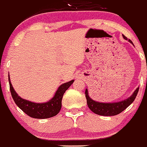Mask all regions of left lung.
Listing matches in <instances>:
<instances>
[{
    "label": "left lung",
    "instance_id": "8db88e82",
    "mask_svg": "<svg viewBox=\"0 0 147 147\" xmlns=\"http://www.w3.org/2000/svg\"><path fill=\"white\" fill-rule=\"evenodd\" d=\"M123 37L125 39L127 40V38L125 36L123 35ZM129 41L133 44V43L130 39H129ZM138 90L139 88H137L134 92V93L127 99L119 101V102L114 103H101L93 100L88 95L87 88L85 90V95H86L88 108L94 113L101 116H115L119 115L121 112L125 110L134 101L137 94L138 93Z\"/></svg>",
    "mask_w": 147,
    "mask_h": 147
}]
</instances>
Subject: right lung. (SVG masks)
<instances>
[{
  "instance_id": "obj_1",
  "label": "right lung",
  "mask_w": 147,
  "mask_h": 147,
  "mask_svg": "<svg viewBox=\"0 0 147 147\" xmlns=\"http://www.w3.org/2000/svg\"><path fill=\"white\" fill-rule=\"evenodd\" d=\"M74 80L61 84L58 88L55 95L50 101L46 103H35L24 99L16 93L11 83L10 77L9 76L10 91L13 99L16 104L29 117L35 119H48L54 117L60 112L62 106V99L65 92L73 84Z\"/></svg>"
}]
</instances>
